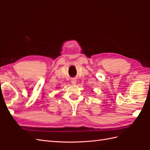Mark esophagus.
Here are the masks:
<instances>
[{
    "label": "esophagus",
    "instance_id": "1",
    "mask_svg": "<svg viewBox=\"0 0 150 150\" xmlns=\"http://www.w3.org/2000/svg\"><path fill=\"white\" fill-rule=\"evenodd\" d=\"M71 83L72 84H76V80L75 79H72V80H71Z\"/></svg>",
    "mask_w": 150,
    "mask_h": 150
}]
</instances>
